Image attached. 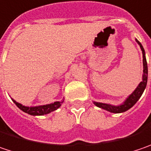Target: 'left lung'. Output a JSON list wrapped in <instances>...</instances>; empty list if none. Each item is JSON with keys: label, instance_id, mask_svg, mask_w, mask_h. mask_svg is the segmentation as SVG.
Instances as JSON below:
<instances>
[{"label": "left lung", "instance_id": "1", "mask_svg": "<svg viewBox=\"0 0 151 151\" xmlns=\"http://www.w3.org/2000/svg\"><path fill=\"white\" fill-rule=\"evenodd\" d=\"M137 43L139 45L142 53H143V77H142V81L139 84V86L136 87V89L132 92L131 94L129 95L126 100H125L122 104L120 105H112L109 104H104V103H99V102H93L96 106L101 108V109H105L107 111H109L111 113H122L127 110L132 108V106L137 103V101L140 99V97L142 96L146 85H147V80H148V66L147 62H146V58H145V52L143 47V46L141 45L137 39H136Z\"/></svg>", "mask_w": 151, "mask_h": 151}]
</instances>
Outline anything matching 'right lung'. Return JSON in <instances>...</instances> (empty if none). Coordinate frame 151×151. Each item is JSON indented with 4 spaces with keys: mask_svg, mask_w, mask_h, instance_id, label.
Returning a JSON list of instances; mask_svg holds the SVG:
<instances>
[{
    "mask_svg": "<svg viewBox=\"0 0 151 151\" xmlns=\"http://www.w3.org/2000/svg\"><path fill=\"white\" fill-rule=\"evenodd\" d=\"M12 101L14 102V104L19 107V109H21V110H23L25 113H28L29 115H31V116H43V115L49 114L52 111H54L57 109H58L61 106V104H63L64 99L62 101H56L54 102V103L49 104L33 106V107L24 106V105L19 104L18 102H16L14 99H12Z\"/></svg>",
    "mask_w": 151,
    "mask_h": 151,
    "instance_id": "1",
    "label": "right lung"
}]
</instances>
